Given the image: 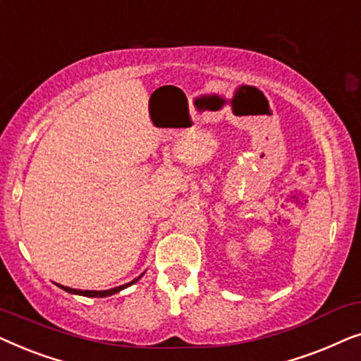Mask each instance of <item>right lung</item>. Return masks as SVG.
<instances>
[{"label": "right lung", "mask_w": 361, "mask_h": 361, "mask_svg": "<svg viewBox=\"0 0 361 361\" xmlns=\"http://www.w3.org/2000/svg\"><path fill=\"white\" fill-rule=\"evenodd\" d=\"M141 276H142V274H141ZM141 276H137V278H136V279H133L131 283H128V284H123V286H118V288H113V289H108V290H80V289H72V288H67V286H61V284H57V286H59V288H61V289L67 290V293H71V294L87 295V298H106V295L116 294V293H120V290H123V289H125V288H128V286L135 284L136 281L141 278Z\"/></svg>", "instance_id": "add662e5"}]
</instances>
